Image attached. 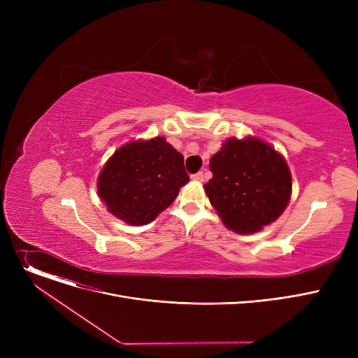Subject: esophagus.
I'll return each instance as SVG.
<instances>
[{
  "instance_id": "esophagus-1",
  "label": "esophagus",
  "mask_w": 358,
  "mask_h": 358,
  "mask_svg": "<svg viewBox=\"0 0 358 358\" xmlns=\"http://www.w3.org/2000/svg\"><path fill=\"white\" fill-rule=\"evenodd\" d=\"M192 178H193V180H196V181H203L204 176H203V173H201V171H199V173L193 174V176H192Z\"/></svg>"
}]
</instances>
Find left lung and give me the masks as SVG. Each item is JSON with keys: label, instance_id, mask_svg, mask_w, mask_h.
<instances>
[{"label": "left lung", "instance_id": "1", "mask_svg": "<svg viewBox=\"0 0 358 358\" xmlns=\"http://www.w3.org/2000/svg\"><path fill=\"white\" fill-rule=\"evenodd\" d=\"M213 177L204 190L222 220L238 234H254L274 222L290 199L289 166L258 139H229L210 159Z\"/></svg>", "mask_w": 358, "mask_h": 358}]
</instances>
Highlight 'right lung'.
Segmentation results:
<instances>
[{
    "label": "right lung",
    "instance_id": "right-lung-1",
    "mask_svg": "<svg viewBox=\"0 0 358 358\" xmlns=\"http://www.w3.org/2000/svg\"><path fill=\"white\" fill-rule=\"evenodd\" d=\"M189 181L182 155L164 138H155L117 149L99 177V194L111 215L130 224H146Z\"/></svg>",
    "mask_w": 358,
    "mask_h": 358
}]
</instances>
